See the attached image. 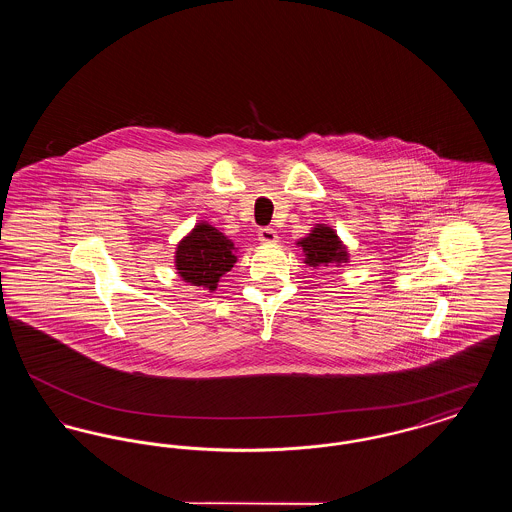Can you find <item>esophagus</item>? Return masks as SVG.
Here are the masks:
<instances>
[{"label": "esophagus", "mask_w": 512, "mask_h": 512, "mask_svg": "<svg viewBox=\"0 0 512 512\" xmlns=\"http://www.w3.org/2000/svg\"><path fill=\"white\" fill-rule=\"evenodd\" d=\"M259 240H261L263 244H276V242H278V234H276V230H272V228H261V230H259Z\"/></svg>", "instance_id": "obj_1"}]
</instances>
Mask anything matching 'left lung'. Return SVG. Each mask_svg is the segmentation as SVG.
I'll use <instances>...</instances> for the list:
<instances>
[{
  "label": "left lung",
  "instance_id": "obj_1",
  "mask_svg": "<svg viewBox=\"0 0 512 512\" xmlns=\"http://www.w3.org/2000/svg\"><path fill=\"white\" fill-rule=\"evenodd\" d=\"M295 245L303 249V263L307 267H341L349 263L347 245L341 242L338 232L328 224H315L311 232L297 240Z\"/></svg>",
  "mask_w": 512,
  "mask_h": 512
}]
</instances>
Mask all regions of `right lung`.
Here are the masks:
<instances>
[{"label": "right lung", "mask_w": 512, "mask_h": 512, "mask_svg": "<svg viewBox=\"0 0 512 512\" xmlns=\"http://www.w3.org/2000/svg\"><path fill=\"white\" fill-rule=\"evenodd\" d=\"M238 247L207 220H199L174 251L176 274L190 286L215 292L220 278L232 270Z\"/></svg>", "instance_id": "add662e5"}]
</instances>
